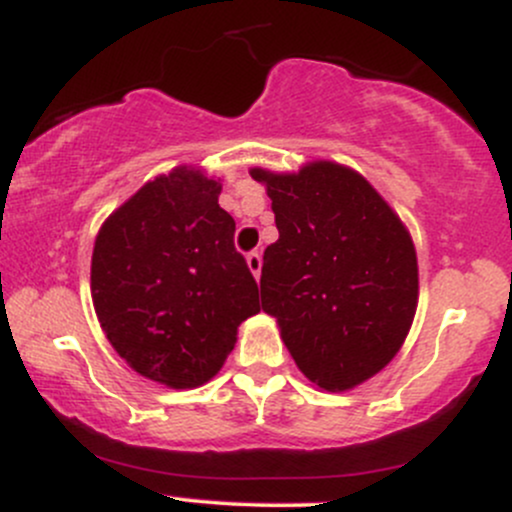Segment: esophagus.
<instances>
[{
  "label": "esophagus",
  "instance_id": "obj_1",
  "mask_svg": "<svg viewBox=\"0 0 512 512\" xmlns=\"http://www.w3.org/2000/svg\"><path fill=\"white\" fill-rule=\"evenodd\" d=\"M245 262H248V269L252 272V276H255V279H260V274H262V255H260V252H250V255L245 257Z\"/></svg>",
  "mask_w": 512,
  "mask_h": 512
}]
</instances>
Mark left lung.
<instances>
[{
  "instance_id": "1",
  "label": "left lung",
  "mask_w": 512,
  "mask_h": 512,
  "mask_svg": "<svg viewBox=\"0 0 512 512\" xmlns=\"http://www.w3.org/2000/svg\"><path fill=\"white\" fill-rule=\"evenodd\" d=\"M272 199L279 240L262 257V310L296 366L327 392L380 373L414 322L419 264L409 228L354 168H250Z\"/></svg>"
}]
</instances>
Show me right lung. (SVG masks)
Listing matches in <instances>:
<instances>
[{"instance_id": "right-lung-1", "label": "right lung", "mask_w": 512, "mask_h": 512, "mask_svg": "<svg viewBox=\"0 0 512 512\" xmlns=\"http://www.w3.org/2000/svg\"><path fill=\"white\" fill-rule=\"evenodd\" d=\"M219 195L221 178L175 166L120 204L93 243L91 298L105 337L129 368L170 390L209 383L238 327L260 313Z\"/></svg>"}]
</instances>
